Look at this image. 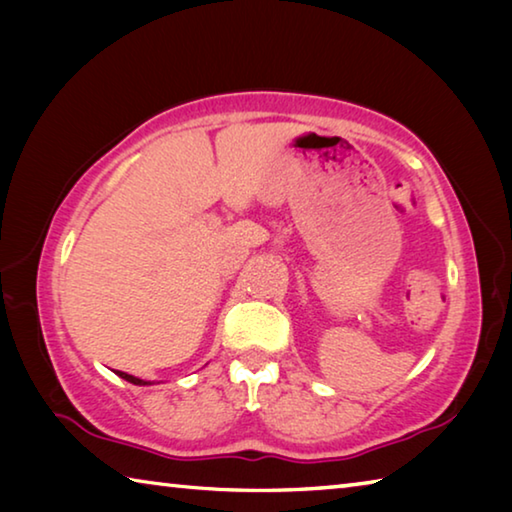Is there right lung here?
Masks as SVG:
<instances>
[{"label": "right lung", "mask_w": 512, "mask_h": 512, "mask_svg": "<svg viewBox=\"0 0 512 512\" xmlns=\"http://www.w3.org/2000/svg\"><path fill=\"white\" fill-rule=\"evenodd\" d=\"M117 375H119L121 379L131 381V384H135V386H144V384H149V381H144V379H137V377H133V375H126V372H119V370H117Z\"/></svg>", "instance_id": "obj_1"}]
</instances>
